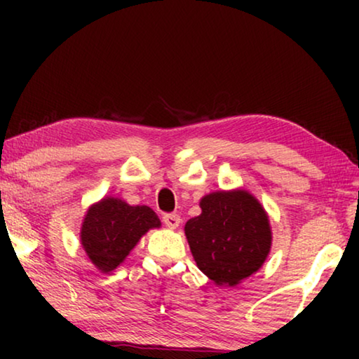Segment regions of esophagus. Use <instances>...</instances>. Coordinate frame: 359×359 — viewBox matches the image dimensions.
Segmentation results:
<instances>
[{"label": "esophagus", "instance_id": "esophagus-1", "mask_svg": "<svg viewBox=\"0 0 359 359\" xmlns=\"http://www.w3.org/2000/svg\"><path fill=\"white\" fill-rule=\"evenodd\" d=\"M180 222H181V219L178 214H165L163 215V224L168 229H176L180 225Z\"/></svg>", "mask_w": 359, "mask_h": 359}]
</instances>
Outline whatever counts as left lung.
Instances as JSON below:
<instances>
[{"label": "left lung", "instance_id": "8db88e82", "mask_svg": "<svg viewBox=\"0 0 359 359\" xmlns=\"http://www.w3.org/2000/svg\"><path fill=\"white\" fill-rule=\"evenodd\" d=\"M198 217L184 225L198 268L217 286H235L257 273L271 248L263 205L248 191H217L201 199Z\"/></svg>", "mask_w": 359, "mask_h": 359}]
</instances>
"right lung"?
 Returning a JSON list of instances; mask_svg holds the SVG:
<instances>
[{"mask_svg": "<svg viewBox=\"0 0 359 359\" xmlns=\"http://www.w3.org/2000/svg\"><path fill=\"white\" fill-rule=\"evenodd\" d=\"M160 225L158 215L149 205H129L122 199L104 198L88 209L81 225V247L97 269L109 273L150 229Z\"/></svg>", "mask_w": 359, "mask_h": 359, "instance_id": "1", "label": "right lung"}]
</instances>
